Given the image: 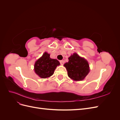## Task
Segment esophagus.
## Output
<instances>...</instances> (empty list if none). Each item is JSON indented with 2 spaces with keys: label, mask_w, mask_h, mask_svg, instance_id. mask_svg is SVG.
<instances>
[{
  "label": "esophagus",
  "mask_w": 120,
  "mask_h": 120,
  "mask_svg": "<svg viewBox=\"0 0 120 120\" xmlns=\"http://www.w3.org/2000/svg\"><path fill=\"white\" fill-rule=\"evenodd\" d=\"M60 64L61 65H63L64 64V60H61L60 61Z\"/></svg>",
  "instance_id": "obj_1"
}]
</instances>
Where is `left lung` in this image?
<instances>
[{
    "label": "left lung",
    "instance_id": "obj_1",
    "mask_svg": "<svg viewBox=\"0 0 120 120\" xmlns=\"http://www.w3.org/2000/svg\"><path fill=\"white\" fill-rule=\"evenodd\" d=\"M69 78L74 81H82L90 71L89 64L84 58L74 53L68 57V61L64 64Z\"/></svg>",
    "mask_w": 120,
    "mask_h": 120
}]
</instances>
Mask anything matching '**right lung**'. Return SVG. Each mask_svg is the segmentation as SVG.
<instances>
[{
	"instance_id": "obj_1",
	"label": "right lung",
	"mask_w": 120,
	"mask_h": 120,
	"mask_svg": "<svg viewBox=\"0 0 120 120\" xmlns=\"http://www.w3.org/2000/svg\"><path fill=\"white\" fill-rule=\"evenodd\" d=\"M60 64V62L57 60L51 59L50 54L45 52L35 61L34 70L36 74L40 78L45 79L52 76L57 66Z\"/></svg>"
}]
</instances>
